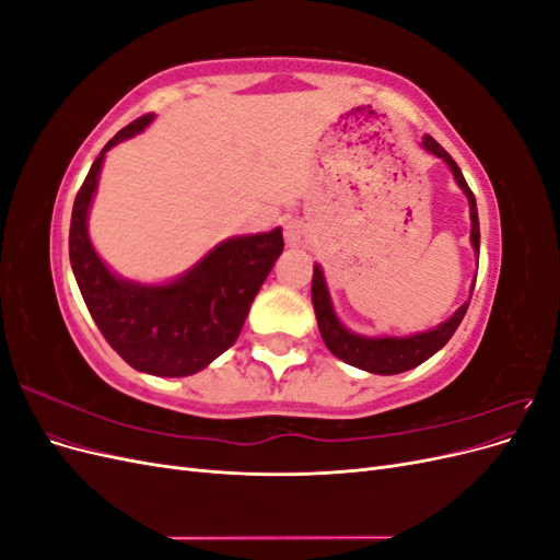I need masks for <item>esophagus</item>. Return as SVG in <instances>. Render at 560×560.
<instances>
[{
	"label": "esophagus",
	"mask_w": 560,
	"mask_h": 560,
	"mask_svg": "<svg viewBox=\"0 0 560 560\" xmlns=\"http://www.w3.org/2000/svg\"><path fill=\"white\" fill-rule=\"evenodd\" d=\"M303 235H306V229L299 222V219H290L284 224V243L287 247H299L303 243Z\"/></svg>",
	"instance_id": "34e87169"
}]
</instances>
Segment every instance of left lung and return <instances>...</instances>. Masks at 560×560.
Masks as SVG:
<instances>
[{
  "instance_id": "1",
  "label": "left lung",
  "mask_w": 560,
  "mask_h": 560,
  "mask_svg": "<svg viewBox=\"0 0 560 560\" xmlns=\"http://www.w3.org/2000/svg\"><path fill=\"white\" fill-rule=\"evenodd\" d=\"M422 147H425L430 154L444 159L448 163V167L453 171L455 182L460 184V189L467 194L469 200V214H471V245L479 254V212H477V200H474V194L467 186L460 167L451 159L448 151L439 144L430 135H425L422 140ZM313 308H315V317H317V327L322 334V341L325 346L336 354L338 360H343L350 366H358L364 371H371V374H381V376H393V374H401V371H409L418 364H422L425 360H430L436 350H442L448 338L455 334V329L460 327V322L469 308V301L465 306H460L455 311V315L451 319H446L444 325H439L436 329L422 331L416 336H404V338H393V336H383V338H366V336H358L348 331L341 322L336 319L331 301H329V292L325 284V276H322V268L315 264L313 266Z\"/></svg>"
}]
</instances>
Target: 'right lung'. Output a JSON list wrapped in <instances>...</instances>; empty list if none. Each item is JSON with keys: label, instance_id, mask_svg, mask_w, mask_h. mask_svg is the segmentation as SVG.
<instances>
[{"label": "right lung", "instance_id": "obj_1", "mask_svg": "<svg viewBox=\"0 0 560 560\" xmlns=\"http://www.w3.org/2000/svg\"><path fill=\"white\" fill-rule=\"evenodd\" d=\"M154 114L135 118L100 151L74 198L70 261L89 313L105 341L138 371L191 376L238 338L254 296L282 254V231L243 235L214 247L171 284L147 287L118 280L97 257L86 217L107 149L142 132Z\"/></svg>", "mask_w": 560, "mask_h": 560}]
</instances>
